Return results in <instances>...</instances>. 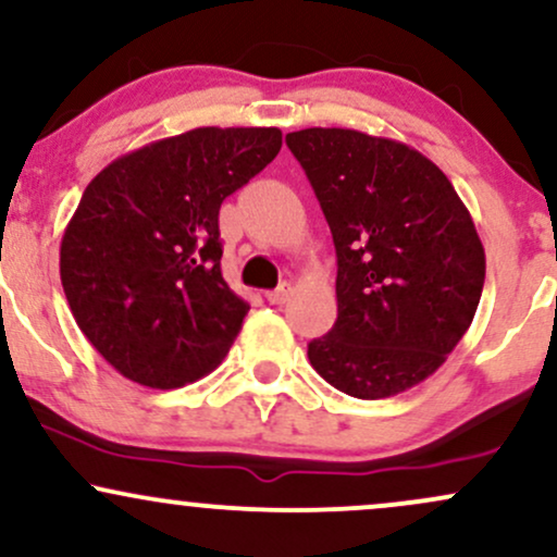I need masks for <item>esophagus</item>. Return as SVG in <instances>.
Wrapping results in <instances>:
<instances>
[{
    "label": "esophagus",
    "mask_w": 557,
    "mask_h": 557,
    "mask_svg": "<svg viewBox=\"0 0 557 557\" xmlns=\"http://www.w3.org/2000/svg\"><path fill=\"white\" fill-rule=\"evenodd\" d=\"M290 290H293L290 283H283V285L277 287V290H270V293H267V300H270L272 306H283L285 300L290 298Z\"/></svg>",
    "instance_id": "1"
}]
</instances>
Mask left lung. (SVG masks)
Wrapping results in <instances>:
<instances>
[{
	"label": "left lung",
	"instance_id": "obj_1",
	"mask_svg": "<svg viewBox=\"0 0 557 557\" xmlns=\"http://www.w3.org/2000/svg\"><path fill=\"white\" fill-rule=\"evenodd\" d=\"M337 253V319L309 343L319 376L376 400L443 367L476 314L484 248L445 172L348 127L287 133Z\"/></svg>",
	"mask_w": 557,
	"mask_h": 557
}]
</instances>
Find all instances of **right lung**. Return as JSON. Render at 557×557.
Listing matches in <instances>:
<instances>
[{
    "instance_id": "add662e5",
    "label": "right lung",
    "mask_w": 557,
    "mask_h": 557,
    "mask_svg": "<svg viewBox=\"0 0 557 557\" xmlns=\"http://www.w3.org/2000/svg\"><path fill=\"white\" fill-rule=\"evenodd\" d=\"M277 127H196L114 159L83 190L60 277L127 380L172 389L227 356L251 306L222 277L220 207L277 157Z\"/></svg>"
}]
</instances>
